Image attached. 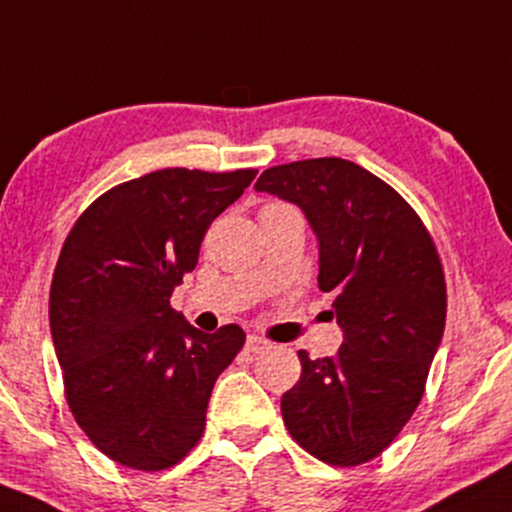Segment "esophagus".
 I'll use <instances>...</instances> for the list:
<instances>
[{"mask_svg": "<svg viewBox=\"0 0 512 512\" xmlns=\"http://www.w3.org/2000/svg\"><path fill=\"white\" fill-rule=\"evenodd\" d=\"M268 349H270V342H266L263 337H258V334H249V337H246V351L249 353H263Z\"/></svg>", "mask_w": 512, "mask_h": 512, "instance_id": "esophagus-1", "label": "esophagus"}]
</instances>
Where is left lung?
Segmentation results:
<instances>
[{"label":"left lung","mask_w":512,"mask_h":512,"mask_svg":"<svg viewBox=\"0 0 512 512\" xmlns=\"http://www.w3.org/2000/svg\"><path fill=\"white\" fill-rule=\"evenodd\" d=\"M258 192L292 201L320 244L318 287L344 330L334 358L299 351L282 418L301 449L353 468L387 449L425 394L446 323L437 246L413 206L358 163L325 156L273 166Z\"/></svg>","instance_id":"left-lung-1"}]
</instances>
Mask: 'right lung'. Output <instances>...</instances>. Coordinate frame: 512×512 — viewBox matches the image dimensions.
Segmentation results:
<instances>
[{
    "label": "right lung",
    "instance_id": "add662e5",
    "mask_svg": "<svg viewBox=\"0 0 512 512\" xmlns=\"http://www.w3.org/2000/svg\"><path fill=\"white\" fill-rule=\"evenodd\" d=\"M256 173L154 170L94 199L61 246L49 327L63 391L80 430L125 468L168 470L199 444L213 384L244 346L239 325H189L170 294Z\"/></svg>",
    "mask_w": 512,
    "mask_h": 512
}]
</instances>
